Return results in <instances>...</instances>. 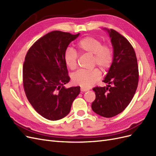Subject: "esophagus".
<instances>
[{
    "instance_id": "obj_1",
    "label": "esophagus",
    "mask_w": 156,
    "mask_h": 156,
    "mask_svg": "<svg viewBox=\"0 0 156 156\" xmlns=\"http://www.w3.org/2000/svg\"><path fill=\"white\" fill-rule=\"evenodd\" d=\"M80 90H81V92H83V91H88L89 89H88V88H86V87H81Z\"/></svg>"
}]
</instances>
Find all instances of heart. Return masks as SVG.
Masks as SVG:
<instances>
[{
    "mask_svg": "<svg viewBox=\"0 0 156 156\" xmlns=\"http://www.w3.org/2000/svg\"><path fill=\"white\" fill-rule=\"evenodd\" d=\"M77 49L81 54L92 55V63L98 65L103 70H107L113 61V51L112 48L107 44H102L100 40L91 36L81 39L77 43ZM64 61L70 70L77 67L78 55L76 51L68 48L63 55ZM101 71L98 69L91 70H80L73 74L72 80L76 85L89 87L94 85L101 78Z\"/></svg>",
    "mask_w": 156,
    "mask_h": 156,
    "instance_id": "1",
    "label": "heart"
}]
</instances>
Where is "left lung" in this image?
<instances>
[{"label":"left lung","instance_id":"obj_1","mask_svg":"<svg viewBox=\"0 0 156 156\" xmlns=\"http://www.w3.org/2000/svg\"><path fill=\"white\" fill-rule=\"evenodd\" d=\"M113 47V61L103 82L105 87H95V99L91 109L95 113L109 118L121 113L129 105L138 83V66L134 48L121 34L105 29Z\"/></svg>","mask_w":156,"mask_h":156}]
</instances>
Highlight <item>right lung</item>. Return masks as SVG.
Returning a JSON list of instances; mask_svg holds the SVG:
<instances>
[{"label":"right lung","mask_w":156,"mask_h":156,"mask_svg":"<svg viewBox=\"0 0 156 156\" xmlns=\"http://www.w3.org/2000/svg\"><path fill=\"white\" fill-rule=\"evenodd\" d=\"M79 35L53 31L35 41L26 55L23 65L26 95L34 109L48 120L66 117L80 91V86H64L70 81L64 53Z\"/></svg>","instance_id":"obj_1"}]
</instances>
